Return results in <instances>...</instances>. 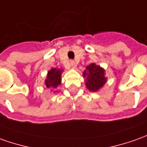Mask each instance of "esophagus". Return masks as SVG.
Returning <instances> with one entry per match:
<instances>
[{
    "instance_id": "esophagus-1",
    "label": "esophagus",
    "mask_w": 147,
    "mask_h": 147,
    "mask_svg": "<svg viewBox=\"0 0 147 147\" xmlns=\"http://www.w3.org/2000/svg\"><path fill=\"white\" fill-rule=\"evenodd\" d=\"M69 65H70V66H71L72 69H76V67H77V65H76V63L74 61H70V62H69Z\"/></svg>"
}]
</instances>
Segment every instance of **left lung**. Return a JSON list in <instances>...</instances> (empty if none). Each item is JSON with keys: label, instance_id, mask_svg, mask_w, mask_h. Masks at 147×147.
Returning <instances> with one entry per match:
<instances>
[{"label": "left lung", "instance_id": "obj_1", "mask_svg": "<svg viewBox=\"0 0 147 147\" xmlns=\"http://www.w3.org/2000/svg\"><path fill=\"white\" fill-rule=\"evenodd\" d=\"M86 69L82 74L84 78H86V86L92 92L98 91L107 82L106 70L95 63H91Z\"/></svg>", "mask_w": 147, "mask_h": 147}]
</instances>
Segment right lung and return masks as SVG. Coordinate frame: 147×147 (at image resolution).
I'll return each mask as SVG.
<instances>
[{"label":"right lung","mask_w":147,"mask_h":147,"mask_svg":"<svg viewBox=\"0 0 147 147\" xmlns=\"http://www.w3.org/2000/svg\"><path fill=\"white\" fill-rule=\"evenodd\" d=\"M63 69L52 68L47 73V75L45 80V85L48 89L51 90V91H54L53 93H56L57 87L61 83V74Z\"/></svg>","instance_id":"right-lung-1"}]
</instances>
